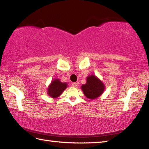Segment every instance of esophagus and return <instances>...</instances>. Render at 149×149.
Listing matches in <instances>:
<instances>
[{
    "instance_id": "34e87169",
    "label": "esophagus",
    "mask_w": 149,
    "mask_h": 149,
    "mask_svg": "<svg viewBox=\"0 0 149 149\" xmlns=\"http://www.w3.org/2000/svg\"><path fill=\"white\" fill-rule=\"evenodd\" d=\"M72 86H74V87H77L78 84H77V82H72Z\"/></svg>"
}]
</instances>
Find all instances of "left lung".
Masks as SVG:
<instances>
[{"mask_svg": "<svg viewBox=\"0 0 149 149\" xmlns=\"http://www.w3.org/2000/svg\"><path fill=\"white\" fill-rule=\"evenodd\" d=\"M82 90L88 98L94 99L101 95L103 93L104 84L94 75L87 77L86 83L82 85Z\"/></svg>", "mask_w": 149, "mask_h": 149, "instance_id": "obj_1", "label": "left lung"}]
</instances>
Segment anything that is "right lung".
<instances>
[{
  "label": "right lung",
  "instance_id": "right-lung-1",
  "mask_svg": "<svg viewBox=\"0 0 149 149\" xmlns=\"http://www.w3.org/2000/svg\"><path fill=\"white\" fill-rule=\"evenodd\" d=\"M67 83L61 82L58 79L54 80L51 82V85L48 88V94L52 98L58 97L67 87Z\"/></svg>",
  "mask_w": 149,
  "mask_h": 149
}]
</instances>
